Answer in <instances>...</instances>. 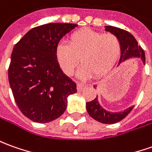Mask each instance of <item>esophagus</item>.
Masks as SVG:
<instances>
[{
	"label": "esophagus",
	"mask_w": 152,
	"mask_h": 152,
	"mask_svg": "<svg viewBox=\"0 0 152 152\" xmlns=\"http://www.w3.org/2000/svg\"><path fill=\"white\" fill-rule=\"evenodd\" d=\"M86 85L85 84H82V83H78L77 84V90L79 91H81L82 90L84 89V88H86Z\"/></svg>",
	"instance_id": "1"
}]
</instances>
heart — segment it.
<instances>
[{
    "instance_id": "heart-1",
    "label": "heart",
    "mask_w": 152,
    "mask_h": 152,
    "mask_svg": "<svg viewBox=\"0 0 152 152\" xmlns=\"http://www.w3.org/2000/svg\"><path fill=\"white\" fill-rule=\"evenodd\" d=\"M121 50V41L115 35L83 29L72 33L69 45L59 42L55 54L59 66L68 76L74 74L80 58L83 65L77 76L87 79L95 74L101 76L110 72L119 58Z\"/></svg>"
}]
</instances>
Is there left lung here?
<instances>
[{
	"instance_id": "1",
	"label": "left lung",
	"mask_w": 152,
	"mask_h": 152,
	"mask_svg": "<svg viewBox=\"0 0 152 152\" xmlns=\"http://www.w3.org/2000/svg\"><path fill=\"white\" fill-rule=\"evenodd\" d=\"M105 28L106 31H109L111 34L116 36L121 41V50L119 64L132 57H140L143 64L145 65V52L141 46L138 45V42L136 40V38L131 33L115 26H105ZM94 88L95 89L96 88V85L94 86ZM133 107L134 106H131L127 109L119 112H111L105 110L100 105L97 96L91 102H86V110L90 116L99 122L104 124H115L116 122H119L132 111Z\"/></svg>"
}]
</instances>
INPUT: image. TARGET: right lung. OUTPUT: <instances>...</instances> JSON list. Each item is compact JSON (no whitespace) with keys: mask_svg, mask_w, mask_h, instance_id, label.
<instances>
[{"mask_svg":"<svg viewBox=\"0 0 152 152\" xmlns=\"http://www.w3.org/2000/svg\"><path fill=\"white\" fill-rule=\"evenodd\" d=\"M76 24L49 23L30 30L14 46L8 78L15 103L27 118L38 123L57 119L66 111L76 84L64 74L56 47Z\"/></svg>","mask_w":152,"mask_h":152,"instance_id":"right-lung-1","label":"right lung"}]
</instances>
